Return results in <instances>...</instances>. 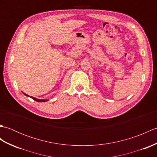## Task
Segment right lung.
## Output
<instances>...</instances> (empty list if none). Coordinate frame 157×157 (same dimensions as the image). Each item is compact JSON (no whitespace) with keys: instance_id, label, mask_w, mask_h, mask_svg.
I'll return each instance as SVG.
<instances>
[{"instance_id":"add662e5","label":"right lung","mask_w":157,"mask_h":157,"mask_svg":"<svg viewBox=\"0 0 157 157\" xmlns=\"http://www.w3.org/2000/svg\"><path fill=\"white\" fill-rule=\"evenodd\" d=\"M23 94H24V95H25L26 96H28V97H30L31 98H32V99H34V101H36V102H46V101H48V100H46V99H38V98H34V97H33V96H29V95H28V94H25V93H23Z\"/></svg>"}]
</instances>
